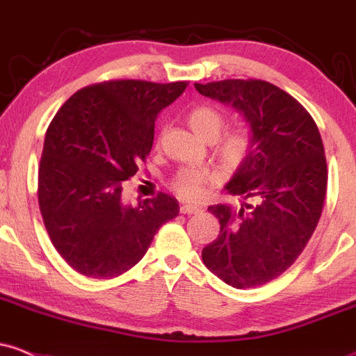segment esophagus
I'll return each instance as SVG.
<instances>
[{
    "label": "esophagus",
    "mask_w": 356,
    "mask_h": 356,
    "mask_svg": "<svg viewBox=\"0 0 356 356\" xmlns=\"http://www.w3.org/2000/svg\"><path fill=\"white\" fill-rule=\"evenodd\" d=\"M201 211V207L198 204H193V203H184L181 207V213H186V215H191V213H200Z\"/></svg>",
    "instance_id": "obj_1"
}]
</instances>
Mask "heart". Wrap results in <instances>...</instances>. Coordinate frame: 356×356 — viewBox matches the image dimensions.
Listing matches in <instances>:
<instances>
[{"mask_svg": "<svg viewBox=\"0 0 356 356\" xmlns=\"http://www.w3.org/2000/svg\"><path fill=\"white\" fill-rule=\"evenodd\" d=\"M188 124L201 138L213 139L224 125V115L213 106H196L188 113ZM250 149V136L245 129L227 131L217 143V153L227 165H238ZM208 181V172L200 168H182L174 179V189L184 198H195Z\"/></svg>", "mask_w": 356, "mask_h": 356, "instance_id": "heart-1", "label": "heart"}]
</instances>
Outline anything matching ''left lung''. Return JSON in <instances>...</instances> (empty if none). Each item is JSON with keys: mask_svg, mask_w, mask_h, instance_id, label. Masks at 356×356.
<instances>
[{"mask_svg": "<svg viewBox=\"0 0 356 356\" xmlns=\"http://www.w3.org/2000/svg\"><path fill=\"white\" fill-rule=\"evenodd\" d=\"M195 88L234 108L250 129V149L225 184L243 203L208 207L220 234L201 251L203 264L232 288L267 284L294 264L321 218L327 188L321 132L310 113L270 82L229 79Z\"/></svg>", "mask_w": 356, "mask_h": 356, "instance_id": "obj_1", "label": "left lung"}]
</instances>
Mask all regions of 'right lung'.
I'll return each mask as SVG.
<instances>
[{"mask_svg":"<svg viewBox=\"0 0 356 356\" xmlns=\"http://www.w3.org/2000/svg\"><path fill=\"white\" fill-rule=\"evenodd\" d=\"M186 82L110 81L81 89L46 131L38 200L53 246L86 277L110 279L134 267L156 231L177 217L170 195L122 200V182L149 155L155 120Z\"/></svg>","mask_w":356,"mask_h":356,"instance_id":"right-lung-1","label":"right lung"}]
</instances>
